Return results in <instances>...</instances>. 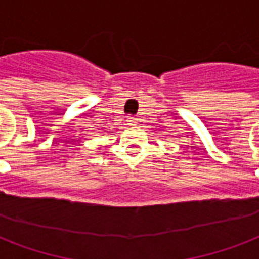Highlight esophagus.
<instances>
[{
	"mask_svg": "<svg viewBox=\"0 0 259 259\" xmlns=\"http://www.w3.org/2000/svg\"><path fill=\"white\" fill-rule=\"evenodd\" d=\"M127 121H129L130 125H137V123H138V118L129 117V119H127Z\"/></svg>",
	"mask_w": 259,
	"mask_h": 259,
	"instance_id": "obj_1",
	"label": "esophagus"
}]
</instances>
